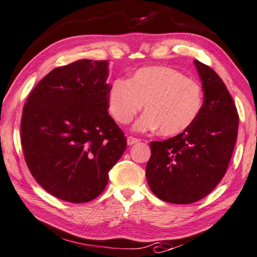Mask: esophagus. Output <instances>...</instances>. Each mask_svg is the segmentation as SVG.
Returning a JSON list of instances; mask_svg holds the SVG:
<instances>
[{
    "label": "esophagus",
    "instance_id": "1",
    "mask_svg": "<svg viewBox=\"0 0 257 257\" xmlns=\"http://www.w3.org/2000/svg\"><path fill=\"white\" fill-rule=\"evenodd\" d=\"M139 142H140L139 139H135V137H133V136L127 137V143H128V145L136 144V143H139Z\"/></svg>",
    "mask_w": 257,
    "mask_h": 257
}]
</instances>
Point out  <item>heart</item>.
Returning <instances> with one entry per match:
<instances>
[{
  "label": "heart",
  "mask_w": 257,
  "mask_h": 257,
  "mask_svg": "<svg viewBox=\"0 0 257 257\" xmlns=\"http://www.w3.org/2000/svg\"><path fill=\"white\" fill-rule=\"evenodd\" d=\"M114 120L127 124L140 110L143 114L134 125L136 132L159 128L164 136H174L188 129L203 105V92L195 80L171 67H145L132 77L116 79L107 94Z\"/></svg>",
  "instance_id": "b5f03b06"
}]
</instances>
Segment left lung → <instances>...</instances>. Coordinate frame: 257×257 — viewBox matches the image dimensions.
Here are the masks:
<instances>
[{
  "label": "left lung",
  "mask_w": 257,
  "mask_h": 257,
  "mask_svg": "<svg viewBox=\"0 0 257 257\" xmlns=\"http://www.w3.org/2000/svg\"><path fill=\"white\" fill-rule=\"evenodd\" d=\"M204 92L202 109L179 135L151 142L147 180L152 193L174 204H189L211 193L226 173L238 136L239 115L217 72L194 61Z\"/></svg>",
  "instance_id": "obj_1"
}]
</instances>
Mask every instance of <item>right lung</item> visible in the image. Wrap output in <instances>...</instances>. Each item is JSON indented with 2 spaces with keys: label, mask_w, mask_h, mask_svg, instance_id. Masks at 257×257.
Segmentation results:
<instances>
[{
  "label": "right lung",
  "mask_w": 257,
  "mask_h": 257,
  "mask_svg": "<svg viewBox=\"0 0 257 257\" xmlns=\"http://www.w3.org/2000/svg\"><path fill=\"white\" fill-rule=\"evenodd\" d=\"M107 61L78 60L37 84L23 108L21 137L37 182L60 200L85 203L106 188L127 140L108 114Z\"/></svg>",
  "instance_id": "1"
}]
</instances>
